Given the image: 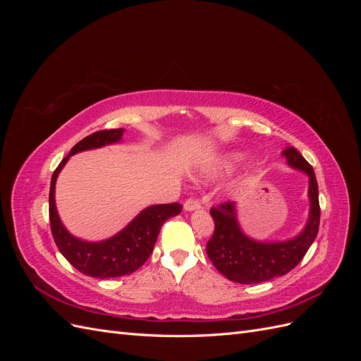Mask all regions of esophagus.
Here are the masks:
<instances>
[{"instance_id": "1", "label": "esophagus", "mask_w": 361, "mask_h": 361, "mask_svg": "<svg viewBox=\"0 0 361 361\" xmlns=\"http://www.w3.org/2000/svg\"><path fill=\"white\" fill-rule=\"evenodd\" d=\"M183 207H185V211H195V209H200L202 204L197 199H187L183 203Z\"/></svg>"}]
</instances>
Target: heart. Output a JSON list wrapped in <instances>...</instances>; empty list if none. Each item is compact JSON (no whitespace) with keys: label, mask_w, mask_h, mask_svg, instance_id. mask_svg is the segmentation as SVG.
<instances>
[{"label":"heart","mask_w":361,"mask_h":361,"mask_svg":"<svg viewBox=\"0 0 361 361\" xmlns=\"http://www.w3.org/2000/svg\"><path fill=\"white\" fill-rule=\"evenodd\" d=\"M238 159H239V155H236V154L227 157L226 158V166H232V164H235Z\"/></svg>","instance_id":"b5f03b06"}]
</instances>
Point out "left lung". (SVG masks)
Instances as JSON below:
<instances>
[{
	"label": "left lung",
	"mask_w": 361,
	"mask_h": 361,
	"mask_svg": "<svg viewBox=\"0 0 361 361\" xmlns=\"http://www.w3.org/2000/svg\"><path fill=\"white\" fill-rule=\"evenodd\" d=\"M283 155L290 167L301 170L309 176V221L304 231L290 241L259 243L245 236L239 228L233 202H224L211 207L215 228L206 244V253L214 267L228 280L243 285H255L288 274L300 264L318 235L321 207L313 167L295 147L285 149Z\"/></svg>",
	"instance_id": "1"
}]
</instances>
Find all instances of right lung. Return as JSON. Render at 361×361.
I'll return each mask as SVG.
<instances>
[{
  "mask_svg": "<svg viewBox=\"0 0 361 361\" xmlns=\"http://www.w3.org/2000/svg\"><path fill=\"white\" fill-rule=\"evenodd\" d=\"M123 129H104L97 130L76 143L71 154L64 158L51 178L49 188V223L60 253L68 259L69 264L85 276L96 279H114L120 276L133 274L152 255L157 238L162 224L169 218L180 214V203H167L149 206L140 212L122 232L101 243H85L73 238L61 224L56 209V180L60 170L73 154L82 150L102 147L120 141Z\"/></svg>",
  "mask_w": 361,
  "mask_h": 361,
  "instance_id": "add662e5",
  "label": "right lung"
}]
</instances>
